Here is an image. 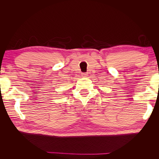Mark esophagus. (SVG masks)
I'll return each instance as SVG.
<instances>
[{"mask_svg":"<svg viewBox=\"0 0 159 159\" xmlns=\"http://www.w3.org/2000/svg\"><path fill=\"white\" fill-rule=\"evenodd\" d=\"M88 75V73H82V74H81V75H82L83 77H87Z\"/></svg>","mask_w":159,"mask_h":159,"instance_id":"obj_1","label":"esophagus"}]
</instances>
